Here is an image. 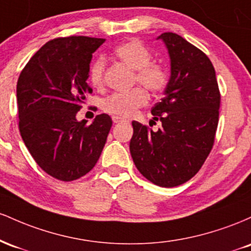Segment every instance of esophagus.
<instances>
[{
  "instance_id": "esophagus-1",
  "label": "esophagus",
  "mask_w": 251,
  "mask_h": 251,
  "mask_svg": "<svg viewBox=\"0 0 251 251\" xmlns=\"http://www.w3.org/2000/svg\"><path fill=\"white\" fill-rule=\"evenodd\" d=\"M112 120H113V123H116V124L126 122V119H124V118L118 117V116H113V117H112Z\"/></svg>"
}]
</instances>
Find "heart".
<instances>
[{"label":"heart","instance_id":"b5f03b06","mask_svg":"<svg viewBox=\"0 0 251 251\" xmlns=\"http://www.w3.org/2000/svg\"><path fill=\"white\" fill-rule=\"evenodd\" d=\"M114 55L120 61L135 71V79L149 91L157 93L165 88L169 80L168 71L159 63L151 62L152 54L137 40L126 41L114 48ZM105 60L98 57L89 67V81L94 87H100L103 81ZM148 102V97L142 88H134L124 93H113L106 98L102 107L106 112L120 117H131L138 108Z\"/></svg>","mask_w":251,"mask_h":251}]
</instances>
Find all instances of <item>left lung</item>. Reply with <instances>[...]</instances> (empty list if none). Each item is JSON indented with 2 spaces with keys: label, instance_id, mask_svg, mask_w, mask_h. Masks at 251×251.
<instances>
[{
  "label": "left lung",
  "instance_id": "left-lung-1",
  "mask_svg": "<svg viewBox=\"0 0 251 251\" xmlns=\"http://www.w3.org/2000/svg\"><path fill=\"white\" fill-rule=\"evenodd\" d=\"M168 50L171 75L152 107L157 132L132 122V159L146 179L174 188L200 171L215 142L221 94L214 66L203 51L175 33L157 37Z\"/></svg>",
  "mask_w": 251,
  "mask_h": 251
}]
</instances>
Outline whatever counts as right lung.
<instances>
[{
  "label": "right lung",
  "instance_id": "obj_1",
  "mask_svg": "<svg viewBox=\"0 0 251 251\" xmlns=\"http://www.w3.org/2000/svg\"><path fill=\"white\" fill-rule=\"evenodd\" d=\"M105 39L59 37L43 45L20 74L19 127L31 157L46 174L71 181L94 168L112 126L99 114L89 126L76 119L86 97L92 54Z\"/></svg>",
  "mask_w": 251,
  "mask_h": 251
}]
</instances>
